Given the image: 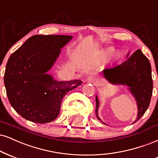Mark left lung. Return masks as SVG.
<instances>
[{
	"mask_svg": "<svg viewBox=\"0 0 158 158\" xmlns=\"http://www.w3.org/2000/svg\"><path fill=\"white\" fill-rule=\"evenodd\" d=\"M103 75L109 82L114 84L127 85L135 96L138 103V114L137 122L149 107L153 90V81L152 77V68L149 60L138 49L127 60L103 70ZM96 117L99 106L98 97L96 96Z\"/></svg>",
	"mask_w": 158,
	"mask_h": 158,
	"instance_id": "8db88e82",
	"label": "left lung"
}]
</instances>
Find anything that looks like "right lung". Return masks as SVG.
<instances>
[{"label": "right lung", "instance_id": "obj_1", "mask_svg": "<svg viewBox=\"0 0 158 158\" xmlns=\"http://www.w3.org/2000/svg\"><path fill=\"white\" fill-rule=\"evenodd\" d=\"M72 38L33 35L9 57L4 73L7 97L25 119L38 123L52 121L64 96L82 83L79 80L58 82L46 73Z\"/></svg>", "mask_w": 158, "mask_h": 158}]
</instances>
